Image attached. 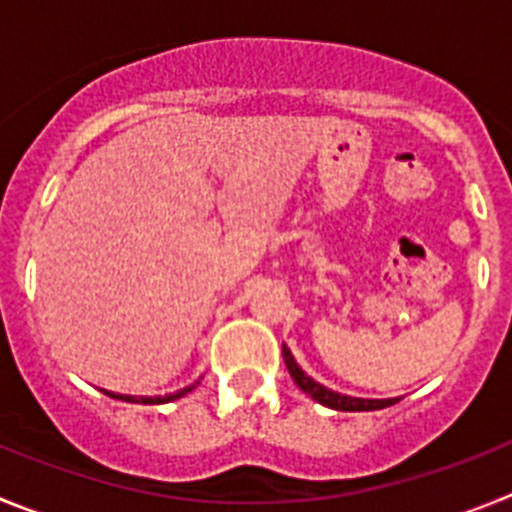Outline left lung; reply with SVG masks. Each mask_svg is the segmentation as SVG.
<instances>
[{"instance_id":"left-lung-1","label":"left lung","mask_w":512,"mask_h":512,"mask_svg":"<svg viewBox=\"0 0 512 512\" xmlns=\"http://www.w3.org/2000/svg\"><path fill=\"white\" fill-rule=\"evenodd\" d=\"M282 356H284V364H287L289 374H292V379L297 382V387H300L305 395H310L312 400L320 402V405H325V408H330V410L361 413V410L390 408V405L400 402V397H390V400H366V397H351V395H341V392H336V390H328L325 384L315 382V379L307 377V374L302 372V366L297 364L295 356H292V351H289L287 346H282Z\"/></svg>"}]
</instances>
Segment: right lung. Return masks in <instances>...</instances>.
I'll list each match as a JSON object with an SVG mask.
<instances>
[{
    "mask_svg": "<svg viewBox=\"0 0 512 512\" xmlns=\"http://www.w3.org/2000/svg\"><path fill=\"white\" fill-rule=\"evenodd\" d=\"M197 384H200V382L189 384V387H184V390H176L174 395H166V397H133V395H115V392H107V390H102V392H104V395H110V397H115V400H122V402H143V405H164V402H174V400H179V397L187 395V392H192L194 387H197Z\"/></svg>",
    "mask_w": 512,
    "mask_h": 512,
    "instance_id": "1",
    "label": "right lung"
}]
</instances>
